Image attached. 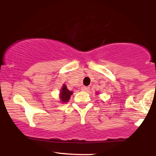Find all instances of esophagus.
I'll return each instance as SVG.
<instances>
[{
    "instance_id": "esophagus-1",
    "label": "esophagus",
    "mask_w": 156,
    "mask_h": 156,
    "mask_svg": "<svg viewBox=\"0 0 156 156\" xmlns=\"http://www.w3.org/2000/svg\"><path fill=\"white\" fill-rule=\"evenodd\" d=\"M89 87H85V86H83V87H81V90L83 91H86V92H87V91L89 90Z\"/></svg>"
}]
</instances>
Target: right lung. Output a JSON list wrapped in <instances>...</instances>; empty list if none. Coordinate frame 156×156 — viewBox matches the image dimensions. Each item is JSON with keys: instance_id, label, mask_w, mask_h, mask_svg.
<instances>
[{"instance_id": "1", "label": "right lung", "mask_w": 156, "mask_h": 156, "mask_svg": "<svg viewBox=\"0 0 156 156\" xmlns=\"http://www.w3.org/2000/svg\"><path fill=\"white\" fill-rule=\"evenodd\" d=\"M73 94L72 92L69 91L65 85H63V87L62 88L61 90V94H60V98L62 100V101L63 103H67L69 101V98H70L71 94Z\"/></svg>"}]
</instances>
